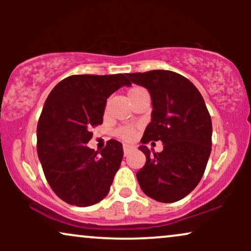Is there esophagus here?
<instances>
[{"label": "esophagus", "instance_id": "34e87169", "mask_svg": "<svg viewBox=\"0 0 251 251\" xmlns=\"http://www.w3.org/2000/svg\"><path fill=\"white\" fill-rule=\"evenodd\" d=\"M123 149H124V154H125V155H127V154L129 153V152H131L132 150H133V146H131V145H127V144H124Z\"/></svg>", "mask_w": 251, "mask_h": 251}]
</instances>
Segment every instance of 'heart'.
Returning <instances> with one entry per match:
<instances>
[{"instance_id": "b5f03b06", "label": "heart", "mask_w": 251, "mask_h": 251, "mask_svg": "<svg viewBox=\"0 0 251 251\" xmlns=\"http://www.w3.org/2000/svg\"><path fill=\"white\" fill-rule=\"evenodd\" d=\"M140 89H143V88L142 87H132L128 91L127 96L131 97L132 94L137 93V92H139ZM116 133L118 137L122 138V139H124V140H132L134 138L135 129L133 127H131V126H124V127H120L119 129H118Z\"/></svg>"}]
</instances>
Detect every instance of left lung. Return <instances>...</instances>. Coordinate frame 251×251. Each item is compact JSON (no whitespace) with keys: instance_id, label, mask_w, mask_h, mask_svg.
<instances>
[{"instance_id":"left-lung-1","label":"left lung","mask_w":251,"mask_h":251,"mask_svg":"<svg viewBox=\"0 0 251 251\" xmlns=\"http://www.w3.org/2000/svg\"><path fill=\"white\" fill-rule=\"evenodd\" d=\"M145 87L152 100L151 123L143 144L163 143L162 152L139 146L146 163L137 172L144 194L162 203L188 196L203 177L211 152L212 124L203 97L185 76L171 71L127 74Z\"/></svg>"}]
</instances>
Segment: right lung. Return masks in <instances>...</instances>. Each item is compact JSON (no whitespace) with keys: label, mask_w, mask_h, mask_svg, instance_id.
Wrapping results in <instances>:
<instances>
[{"label":"right lung","mask_w":251,"mask_h":251,"mask_svg":"<svg viewBox=\"0 0 251 251\" xmlns=\"http://www.w3.org/2000/svg\"><path fill=\"white\" fill-rule=\"evenodd\" d=\"M123 86L125 74L71 75L51 89L37 123V155L59 198L89 206L106 197L119 170L122 143L108 140L100 152L89 149V129L102 124L106 101Z\"/></svg>","instance_id":"obj_1"}]
</instances>
